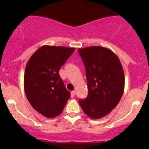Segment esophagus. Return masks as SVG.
Returning <instances> with one entry per match:
<instances>
[{"mask_svg": "<svg viewBox=\"0 0 149 149\" xmlns=\"http://www.w3.org/2000/svg\"><path fill=\"white\" fill-rule=\"evenodd\" d=\"M75 95H76V91H72L71 92H70V96H71V97H74Z\"/></svg>", "mask_w": 149, "mask_h": 149, "instance_id": "1", "label": "esophagus"}]
</instances>
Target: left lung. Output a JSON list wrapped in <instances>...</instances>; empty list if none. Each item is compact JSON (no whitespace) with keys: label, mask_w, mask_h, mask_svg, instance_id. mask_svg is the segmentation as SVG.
<instances>
[{"label":"left lung","mask_w":149,"mask_h":149,"mask_svg":"<svg viewBox=\"0 0 149 149\" xmlns=\"http://www.w3.org/2000/svg\"><path fill=\"white\" fill-rule=\"evenodd\" d=\"M78 51L85 65L88 91L85 100H79V104L87 116L100 119L120 101L125 88L123 66L108 48L91 46Z\"/></svg>","instance_id":"left-lung-1"}]
</instances>
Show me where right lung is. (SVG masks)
I'll list each match as a JSON object with an SVG mask.
<instances>
[{
	"label": "right lung",
	"instance_id": "right-lung-1",
	"mask_svg": "<svg viewBox=\"0 0 149 149\" xmlns=\"http://www.w3.org/2000/svg\"><path fill=\"white\" fill-rule=\"evenodd\" d=\"M74 50L73 47L44 45L28 61L24 78L25 94L32 107L46 118L62 113L70 98L59 70Z\"/></svg>",
	"mask_w": 149,
	"mask_h": 149
}]
</instances>
